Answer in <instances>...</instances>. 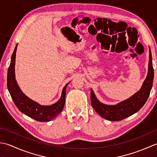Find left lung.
<instances>
[{
    "instance_id": "8db88e82",
    "label": "left lung",
    "mask_w": 157,
    "mask_h": 157,
    "mask_svg": "<svg viewBox=\"0 0 157 157\" xmlns=\"http://www.w3.org/2000/svg\"><path fill=\"white\" fill-rule=\"evenodd\" d=\"M154 69L152 66L151 51L149 48V63L148 75L141 89L128 99L115 105L102 104L96 97L92 89L90 90V101L92 107L102 118L112 121H121L138 112L148 98L152 87Z\"/></svg>"
}]
</instances>
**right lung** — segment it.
I'll return each mask as SVG.
<instances>
[{
	"instance_id": "right-lung-1",
	"label": "right lung",
	"mask_w": 157,
	"mask_h": 157,
	"mask_svg": "<svg viewBox=\"0 0 157 157\" xmlns=\"http://www.w3.org/2000/svg\"><path fill=\"white\" fill-rule=\"evenodd\" d=\"M17 44L16 45L11 56V63L7 73V88L15 105L20 111L29 117L38 121H50L55 118L64 107L65 102L66 88L69 84L63 88L62 94L59 101L50 106H43L32 101L25 96L19 88L15 80V65Z\"/></svg>"
}]
</instances>
